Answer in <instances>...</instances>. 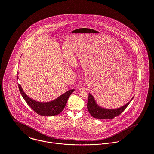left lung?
Wrapping results in <instances>:
<instances>
[{
	"instance_id": "left-lung-1",
	"label": "left lung",
	"mask_w": 154,
	"mask_h": 154,
	"mask_svg": "<svg viewBox=\"0 0 154 154\" xmlns=\"http://www.w3.org/2000/svg\"><path fill=\"white\" fill-rule=\"evenodd\" d=\"M134 97H133L129 102L122 107L117 109H110L103 108L99 106V104L96 102L94 97L89 93L87 107L90 114L94 118L100 119H110L119 115L122 112H123L129 104L130 102L132 100Z\"/></svg>"
}]
</instances>
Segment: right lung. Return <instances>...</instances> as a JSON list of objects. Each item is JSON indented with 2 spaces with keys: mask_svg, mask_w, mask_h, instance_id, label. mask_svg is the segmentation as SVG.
I'll return each instance as SVG.
<instances>
[{
  "mask_svg": "<svg viewBox=\"0 0 154 154\" xmlns=\"http://www.w3.org/2000/svg\"><path fill=\"white\" fill-rule=\"evenodd\" d=\"M18 87L22 96L28 106L36 113L41 116H55L60 114L65 107L69 96L75 90V89H71L51 102H40L28 97L23 91L20 85L18 84Z\"/></svg>",
  "mask_w": 154,
  "mask_h": 154,
  "instance_id": "add662e5",
  "label": "right lung"
}]
</instances>
